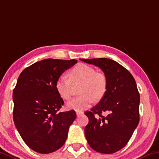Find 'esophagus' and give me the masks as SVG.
<instances>
[{
  "mask_svg": "<svg viewBox=\"0 0 159 159\" xmlns=\"http://www.w3.org/2000/svg\"><path fill=\"white\" fill-rule=\"evenodd\" d=\"M84 114V113L83 112H80V111H77L76 112V115H77L78 117H79L80 116H81V115H83Z\"/></svg>",
  "mask_w": 159,
  "mask_h": 159,
  "instance_id": "1",
  "label": "esophagus"
}]
</instances>
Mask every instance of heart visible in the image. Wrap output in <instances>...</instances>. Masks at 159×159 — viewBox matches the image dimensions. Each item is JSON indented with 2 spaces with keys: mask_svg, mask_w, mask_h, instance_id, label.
Masks as SVG:
<instances>
[{
  "mask_svg": "<svg viewBox=\"0 0 159 159\" xmlns=\"http://www.w3.org/2000/svg\"><path fill=\"white\" fill-rule=\"evenodd\" d=\"M69 79L61 75L57 80L55 87L60 96L69 99L70 96L71 83H83L80 88V96L74 98L66 103L68 109L75 111L89 108L93 99L98 100L104 96L107 90V79L102 73H98L94 68L80 64L75 66L69 72Z\"/></svg>",
  "mask_w": 159,
  "mask_h": 159,
  "instance_id": "obj_1",
  "label": "heart"
}]
</instances>
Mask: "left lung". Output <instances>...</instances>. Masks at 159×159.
I'll use <instances>...</instances> for the list:
<instances>
[{
    "instance_id": "left-lung-1",
    "label": "left lung",
    "mask_w": 159,
    "mask_h": 159,
    "mask_svg": "<svg viewBox=\"0 0 159 159\" xmlns=\"http://www.w3.org/2000/svg\"><path fill=\"white\" fill-rule=\"evenodd\" d=\"M80 60L99 67L107 79L104 96L85 112L89 120L85 138L96 152L115 153L125 147L139 122L140 96L136 81L129 70L112 59ZM104 112L108 115L102 116Z\"/></svg>"
}]
</instances>
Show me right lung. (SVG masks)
<instances>
[{
  "label": "right lung",
  "instance_id": "right-lung-1",
  "mask_svg": "<svg viewBox=\"0 0 159 159\" xmlns=\"http://www.w3.org/2000/svg\"><path fill=\"white\" fill-rule=\"evenodd\" d=\"M77 60L47 59L22 70L13 90V120L25 143L34 152L52 153L66 142L74 110L59 112L64 100L57 80Z\"/></svg>",
  "mask_w": 159,
  "mask_h": 159
}]
</instances>
